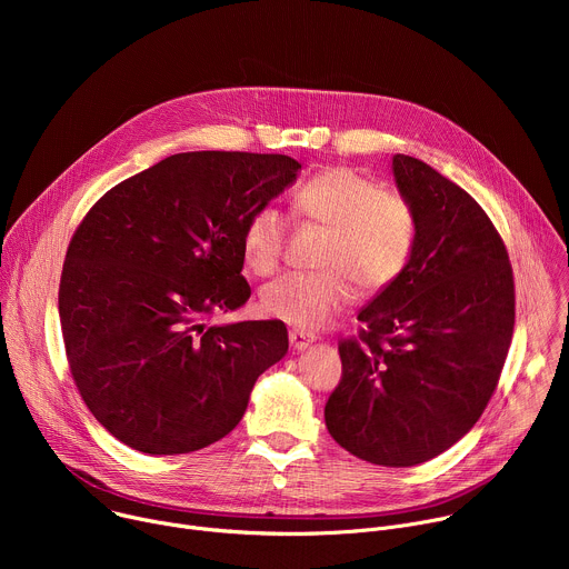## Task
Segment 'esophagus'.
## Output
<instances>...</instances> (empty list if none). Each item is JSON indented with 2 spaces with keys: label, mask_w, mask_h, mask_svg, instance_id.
Returning a JSON list of instances; mask_svg holds the SVG:
<instances>
[{
  "label": "esophagus",
  "mask_w": 569,
  "mask_h": 569,
  "mask_svg": "<svg viewBox=\"0 0 569 569\" xmlns=\"http://www.w3.org/2000/svg\"><path fill=\"white\" fill-rule=\"evenodd\" d=\"M288 338H290V347H292L295 351L308 349V347L312 345V340H315L312 333H306V331H299V329H292V331L288 333Z\"/></svg>",
  "instance_id": "34e87169"
}]
</instances>
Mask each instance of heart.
<instances>
[{"label": "heart", "mask_w": 569, "mask_h": 569, "mask_svg": "<svg viewBox=\"0 0 569 569\" xmlns=\"http://www.w3.org/2000/svg\"><path fill=\"white\" fill-rule=\"evenodd\" d=\"M295 216L331 231L321 254V274H286L261 297L263 310L297 329H321L349 306L356 288L373 297L408 270L419 218L408 198L349 167L327 169L292 196ZM288 218L277 207L257 209L242 229V257L252 272L272 274L283 257Z\"/></svg>", "instance_id": "obj_1"}]
</instances>
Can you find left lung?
Masks as SVG:
<instances>
[{
	"label": "left lung",
	"instance_id": "1",
	"mask_svg": "<svg viewBox=\"0 0 569 569\" xmlns=\"http://www.w3.org/2000/svg\"><path fill=\"white\" fill-rule=\"evenodd\" d=\"M419 218L402 277L358 312L340 342L342 380L323 419L351 455L417 466L457 443L489 405L516 323L513 270L483 209L426 161L393 154Z\"/></svg>",
	"mask_w": 569,
	"mask_h": 569
}]
</instances>
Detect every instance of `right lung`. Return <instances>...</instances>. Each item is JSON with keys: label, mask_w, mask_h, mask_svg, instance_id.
<instances>
[{"label": "right lung", "mask_w": 569, "mask_h": 569, "mask_svg": "<svg viewBox=\"0 0 569 569\" xmlns=\"http://www.w3.org/2000/svg\"><path fill=\"white\" fill-rule=\"evenodd\" d=\"M288 154L178 152L110 189L67 248L58 312L94 419L146 455L229 435L288 351L279 319L207 327L252 295L242 229L297 180Z\"/></svg>", "instance_id": "obj_1"}]
</instances>
